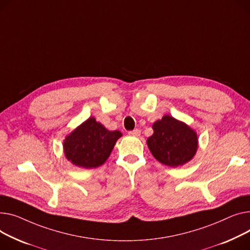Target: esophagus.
Listing matches in <instances>:
<instances>
[{"label": "esophagus", "instance_id": "esophagus-1", "mask_svg": "<svg viewBox=\"0 0 250 250\" xmlns=\"http://www.w3.org/2000/svg\"><path fill=\"white\" fill-rule=\"evenodd\" d=\"M128 135L131 136V137H140L141 136V130L140 129H134L128 132Z\"/></svg>", "mask_w": 250, "mask_h": 250}]
</instances>
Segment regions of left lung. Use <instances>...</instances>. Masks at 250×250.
Here are the masks:
<instances>
[{
    "label": "left lung",
    "instance_id": "left-lung-1",
    "mask_svg": "<svg viewBox=\"0 0 250 250\" xmlns=\"http://www.w3.org/2000/svg\"><path fill=\"white\" fill-rule=\"evenodd\" d=\"M152 127L154 134L146 140V145L157 161L177 168L194 158L198 149V135L187 124L166 114Z\"/></svg>",
    "mask_w": 250,
    "mask_h": 250
}]
</instances>
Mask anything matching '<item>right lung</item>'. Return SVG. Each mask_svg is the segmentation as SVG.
<instances>
[{
  "mask_svg": "<svg viewBox=\"0 0 250 250\" xmlns=\"http://www.w3.org/2000/svg\"><path fill=\"white\" fill-rule=\"evenodd\" d=\"M122 136L120 130H108L90 116L65 137L63 153L76 167L96 168L105 163Z\"/></svg>",
  "mask_w": 250,
  "mask_h": 250,
  "instance_id": "right-lung-1",
  "label": "right lung"
}]
</instances>
